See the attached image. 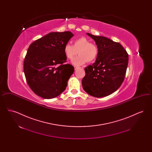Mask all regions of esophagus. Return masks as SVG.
Wrapping results in <instances>:
<instances>
[{
	"instance_id": "34e87169",
	"label": "esophagus",
	"mask_w": 152,
	"mask_h": 152,
	"mask_svg": "<svg viewBox=\"0 0 152 152\" xmlns=\"http://www.w3.org/2000/svg\"><path fill=\"white\" fill-rule=\"evenodd\" d=\"M74 68H75V70H76L77 69H78V68H79V67H78V66H75Z\"/></svg>"
}]
</instances>
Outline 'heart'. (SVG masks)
<instances>
[{
  "instance_id": "obj_1",
  "label": "heart",
  "mask_w": 152,
  "mask_h": 152,
  "mask_svg": "<svg viewBox=\"0 0 152 152\" xmlns=\"http://www.w3.org/2000/svg\"><path fill=\"white\" fill-rule=\"evenodd\" d=\"M64 52L68 59H72L78 53L79 56L73 60L72 64L79 66L87 61L91 63L96 60L99 55V48L86 37H81L74 40L73 45L66 44Z\"/></svg>"
}]
</instances>
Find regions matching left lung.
I'll return each mask as SVG.
<instances>
[{
  "label": "left lung",
  "instance_id": "obj_1",
  "mask_svg": "<svg viewBox=\"0 0 152 152\" xmlns=\"http://www.w3.org/2000/svg\"><path fill=\"white\" fill-rule=\"evenodd\" d=\"M87 35L96 42L99 55L93 65L85 68L82 86L92 96L105 97L121 86L128 64V54L119 43L104 36Z\"/></svg>",
  "mask_w": 152,
  "mask_h": 152
}]
</instances>
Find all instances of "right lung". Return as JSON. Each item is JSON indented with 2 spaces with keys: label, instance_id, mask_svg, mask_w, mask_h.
<instances>
[{
  "label": "right lung",
  "instance_id": "obj_1",
  "mask_svg": "<svg viewBox=\"0 0 152 152\" xmlns=\"http://www.w3.org/2000/svg\"><path fill=\"white\" fill-rule=\"evenodd\" d=\"M73 36L69 31L50 32L29 45L24 72L30 88L39 96L50 99L65 91L74 67L64 64V48Z\"/></svg>",
  "mask_w": 152,
  "mask_h": 152
}]
</instances>
